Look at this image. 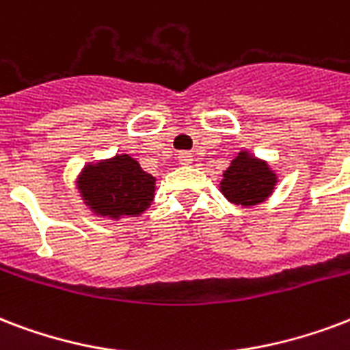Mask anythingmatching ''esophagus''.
Returning a JSON list of instances; mask_svg holds the SVG:
<instances>
[{"instance_id":"1","label":"esophagus","mask_w":350,"mask_h":350,"mask_svg":"<svg viewBox=\"0 0 350 350\" xmlns=\"http://www.w3.org/2000/svg\"><path fill=\"white\" fill-rule=\"evenodd\" d=\"M178 161H180L181 165H191L194 161V156L193 154H191V152H180V154H178Z\"/></svg>"}]
</instances>
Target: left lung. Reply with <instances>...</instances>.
Masks as SVG:
<instances>
[{
	"instance_id": "obj_1",
	"label": "left lung",
	"mask_w": 350,
	"mask_h": 350,
	"mask_svg": "<svg viewBox=\"0 0 350 350\" xmlns=\"http://www.w3.org/2000/svg\"><path fill=\"white\" fill-rule=\"evenodd\" d=\"M277 181L279 176L266 159H260L250 150H240L239 156L224 170L220 193L231 204L255 207L270 198Z\"/></svg>"
}]
</instances>
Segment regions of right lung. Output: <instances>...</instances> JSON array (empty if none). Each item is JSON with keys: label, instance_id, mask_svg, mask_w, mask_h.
Returning <instances> with one entry per match:
<instances>
[{"label": "right lung", "instance_id": "right-lung-1", "mask_svg": "<svg viewBox=\"0 0 350 350\" xmlns=\"http://www.w3.org/2000/svg\"><path fill=\"white\" fill-rule=\"evenodd\" d=\"M77 191L95 217L121 220L143 215L156 196V178L141 169L137 159L116 154L97 163L84 165Z\"/></svg>", "mask_w": 350, "mask_h": 350}]
</instances>
